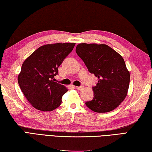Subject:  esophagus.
<instances>
[{"instance_id": "1", "label": "esophagus", "mask_w": 152, "mask_h": 152, "mask_svg": "<svg viewBox=\"0 0 152 152\" xmlns=\"http://www.w3.org/2000/svg\"><path fill=\"white\" fill-rule=\"evenodd\" d=\"M75 88H76L77 89V90H81L83 88V87H82V86H81V87H77H77H75Z\"/></svg>"}]
</instances>
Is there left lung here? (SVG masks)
Returning <instances> with one entry per match:
<instances>
[{
    "instance_id": "obj_1",
    "label": "left lung",
    "mask_w": 152,
    "mask_h": 152,
    "mask_svg": "<svg viewBox=\"0 0 152 152\" xmlns=\"http://www.w3.org/2000/svg\"><path fill=\"white\" fill-rule=\"evenodd\" d=\"M75 50L89 71L98 79L93 87L94 99L86 105L97 113L115 110L126 97L129 86V71L123 57L105 44L80 43Z\"/></svg>"
}]
</instances>
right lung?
Listing matches in <instances>:
<instances>
[{"mask_svg":"<svg viewBox=\"0 0 152 152\" xmlns=\"http://www.w3.org/2000/svg\"><path fill=\"white\" fill-rule=\"evenodd\" d=\"M75 45L74 42L42 45L23 62L18 75V83L34 108L50 111L61 105L63 95L68 89L55 82L54 77Z\"/></svg>","mask_w":152,"mask_h":152,"instance_id":"add662e5","label":"right lung"}]
</instances>
